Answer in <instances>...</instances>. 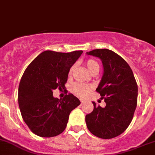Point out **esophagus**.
Listing matches in <instances>:
<instances>
[{
	"label": "esophagus",
	"mask_w": 155,
	"mask_h": 155,
	"mask_svg": "<svg viewBox=\"0 0 155 155\" xmlns=\"http://www.w3.org/2000/svg\"><path fill=\"white\" fill-rule=\"evenodd\" d=\"M84 102H85V101H84V100H82V99H81V105H82L83 104H84Z\"/></svg>",
	"instance_id": "esophagus-1"
}]
</instances>
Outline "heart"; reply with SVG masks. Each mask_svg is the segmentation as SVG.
<instances>
[{"mask_svg":"<svg viewBox=\"0 0 155 155\" xmlns=\"http://www.w3.org/2000/svg\"><path fill=\"white\" fill-rule=\"evenodd\" d=\"M86 66H87L88 69L90 71L91 73L94 72V71H99L100 66L99 64L96 62L95 61L92 59H89L87 61H86ZM74 66H72L70 68L69 71V75L71 76V74H72L73 70H74ZM92 87L90 85L85 84H83V83H75L71 86V92L74 93L75 95L79 96V97H85L86 95L88 92L89 91L91 90Z\"/></svg>","mask_w":155,"mask_h":155,"instance_id":"obj_1","label":"heart"}]
</instances>
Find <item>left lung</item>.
Wrapping results in <instances>:
<instances>
[{
    "mask_svg": "<svg viewBox=\"0 0 155 155\" xmlns=\"http://www.w3.org/2000/svg\"><path fill=\"white\" fill-rule=\"evenodd\" d=\"M87 54L99 58L104 74L96 91L104 99V108L96 106L86 115L88 129L96 137L111 139L122 134L131 124L137 102V85L132 70L123 58L107 49Z\"/></svg>",
    "mask_w": 155,
    "mask_h": 155,
    "instance_id": "8db88e82",
    "label": "left lung"
}]
</instances>
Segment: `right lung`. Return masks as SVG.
I'll use <instances>...</instances> for the list:
<instances>
[{"label": "right lung", "mask_w": 155, "mask_h": 155, "mask_svg": "<svg viewBox=\"0 0 155 155\" xmlns=\"http://www.w3.org/2000/svg\"><path fill=\"white\" fill-rule=\"evenodd\" d=\"M83 53L44 51L25 70L18 87V104L23 120L36 135L51 137L61 134L70 112L81 104L68 94L59 100L53 89H64L70 68Z\"/></svg>", "instance_id": "add662e5"}]
</instances>
